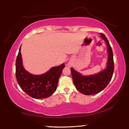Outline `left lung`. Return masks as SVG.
Returning a JSON list of instances; mask_svg holds the SVG:
<instances>
[{
  "mask_svg": "<svg viewBox=\"0 0 129 129\" xmlns=\"http://www.w3.org/2000/svg\"><path fill=\"white\" fill-rule=\"evenodd\" d=\"M107 45L108 53L107 66L103 71L91 76H82L71 68L73 82L76 88L80 93L85 95H91L102 91L108 85L112 77L114 71V62L112 50L107 39L103 33L101 34Z\"/></svg>",
  "mask_w": 129,
  "mask_h": 129,
  "instance_id": "left-lung-1",
  "label": "left lung"
}]
</instances>
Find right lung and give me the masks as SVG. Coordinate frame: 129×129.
<instances>
[{
  "mask_svg": "<svg viewBox=\"0 0 129 129\" xmlns=\"http://www.w3.org/2000/svg\"><path fill=\"white\" fill-rule=\"evenodd\" d=\"M64 67L63 63L52 67L44 74H30L23 67L20 47L16 62V79L21 88L29 96L35 99L46 98L56 90L58 80Z\"/></svg>",
  "mask_w": 129,
  "mask_h": 129,
  "instance_id": "1",
  "label": "right lung"
}]
</instances>
